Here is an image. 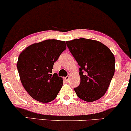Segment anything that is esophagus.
<instances>
[{"instance_id": "1", "label": "esophagus", "mask_w": 131, "mask_h": 131, "mask_svg": "<svg viewBox=\"0 0 131 131\" xmlns=\"http://www.w3.org/2000/svg\"><path fill=\"white\" fill-rule=\"evenodd\" d=\"M69 76H67V77H64V80H65V81H67V82H68V81L69 80Z\"/></svg>"}]
</instances>
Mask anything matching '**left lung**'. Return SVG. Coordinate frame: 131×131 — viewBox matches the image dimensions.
<instances>
[{
  "label": "left lung",
  "mask_w": 131,
  "mask_h": 131,
  "mask_svg": "<svg viewBox=\"0 0 131 131\" xmlns=\"http://www.w3.org/2000/svg\"><path fill=\"white\" fill-rule=\"evenodd\" d=\"M79 65L80 84L74 88L82 100L92 102L105 95L115 72V57L106 46L84 38L66 42Z\"/></svg>",
  "instance_id": "8db88e82"
}]
</instances>
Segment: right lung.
Listing matches in <instances>:
<instances>
[{"instance_id": "1", "label": "right lung", "mask_w": 131, "mask_h": 131, "mask_svg": "<svg viewBox=\"0 0 131 131\" xmlns=\"http://www.w3.org/2000/svg\"><path fill=\"white\" fill-rule=\"evenodd\" d=\"M67 49L64 41L49 39L28 46L17 63L23 86L32 98L42 103L55 99L63 85V79L52 75L54 62Z\"/></svg>"}]
</instances>
